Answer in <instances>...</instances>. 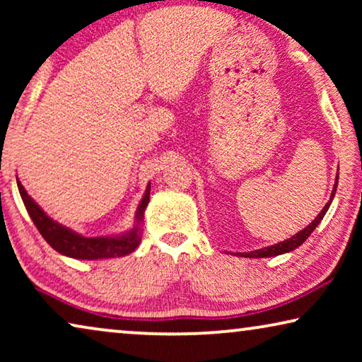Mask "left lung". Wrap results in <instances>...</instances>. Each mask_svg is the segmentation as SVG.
Returning <instances> with one entry per match:
<instances>
[{
  "instance_id": "left-lung-1",
  "label": "left lung",
  "mask_w": 362,
  "mask_h": 362,
  "mask_svg": "<svg viewBox=\"0 0 362 362\" xmlns=\"http://www.w3.org/2000/svg\"><path fill=\"white\" fill-rule=\"evenodd\" d=\"M336 187H338V175H336V181H334V187H333V192H331V197L329 201L326 202V206L321 209V212L318 216L315 217V221L311 222L310 226H306L303 230L296 232L293 237H290V239H286L284 242H279V244L275 245H270V247H264V249H259V250H252V252H245V254H239L242 257H250V259H264V257H275V255H281V254H286V252H291L295 250L296 247H300L303 242L308 239L311 232H313L316 227L321 221H323V217L326 214V211L329 209L331 202H333V197L336 194Z\"/></svg>"
}]
</instances>
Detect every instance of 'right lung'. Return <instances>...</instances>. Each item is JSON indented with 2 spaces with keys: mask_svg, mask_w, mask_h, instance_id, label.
Segmentation results:
<instances>
[{
  "mask_svg": "<svg viewBox=\"0 0 362 362\" xmlns=\"http://www.w3.org/2000/svg\"><path fill=\"white\" fill-rule=\"evenodd\" d=\"M19 194L26 206L28 214L31 216L34 226L41 232L44 240L57 250L59 254L72 257L78 260H98V259H113V257H123L132 254L141 242V224L145 219V209L150 202V185L146 186L145 196L141 197L135 214V226L125 234L112 237H83L74 232L69 227L59 224L51 219L41 207H39L31 196L24 189L21 181L16 177Z\"/></svg>",
  "mask_w": 362,
  "mask_h": 362,
  "instance_id": "obj_1",
  "label": "right lung"
}]
</instances>
